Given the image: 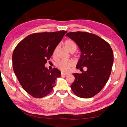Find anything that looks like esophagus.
Returning <instances> with one entry per match:
<instances>
[{
  "label": "esophagus",
  "mask_w": 127,
  "mask_h": 127,
  "mask_svg": "<svg viewBox=\"0 0 127 127\" xmlns=\"http://www.w3.org/2000/svg\"><path fill=\"white\" fill-rule=\"evenodd\" d=\"M62 76H67L68 75V73H64V72H62Z\"/></svg>",
  "instance_id": "obj_1"
}]
</instances>
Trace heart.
<instances>
[{
	"mask_svg": "<svg viewBox=\"0 0 127 127\" xmlns=\"http://www.w3.org/2000/svg\"><path fill=\"white\" fill-rule=\"evenodd\" d=\"M64 46L67 50L70 51V53H73L77 50V46L76 43L73 41L68 39L64 42ZM59 46H57L55 47L54 50L53 51V55L54 58L57 57L58 50ZM73 62L71 60H68V61H59L56 63V66L62 70V72H66L69 70V69L73 65Z\"/></svg>",
	"mask_w": 127,
	"mask_h": 127,
	"instance_id": "b5f03b06",
	"label": "heart"
}]
</instances>
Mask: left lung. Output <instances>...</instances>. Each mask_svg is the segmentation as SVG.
Masks as SVG:
<instances>
[{
  "mask_svg": "<svg viewBox=\"0 0 127 127\" xmlns=\"http://www.w3.org/2000/svg\"><path fill=\"white\" fill-rule=\"evenodd\" d=\"M66 36L76 42L82 53L76 68L82 72L73 74L75 79L70 87L78 97L91 98L108 81L114 61L113 50L108 42L93 33L70 32ZM83 66L87 68L86 71Z\"/></svg>",
  "mask_w": 127,
  "mask_h": 127,
  "instance_id": "left-lung-1",
  "label": "left lung"
}]
</instances>
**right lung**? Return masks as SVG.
Returning a JSON list of instances; mask_svg holds the SVG:
<instances>
[{
	"mask_svg": "<svg viewBox=\"0 0 127 127\" xmlns=\"http://www.w3.org/2000/svg\"><path fill=\"white\" fill-rule=\"evenodd\" d=\"M66 33V31L34 33L18 43L12 55L13 68L21 86L33 97L42 98L52 91L61 76L57 68L45 64Z\"/></svg>",
	"mask_w": 127,
	"mask_h": 127,
	"instance_id": "right-lung-1",
	"label": "right lung"
}]
</instances>
